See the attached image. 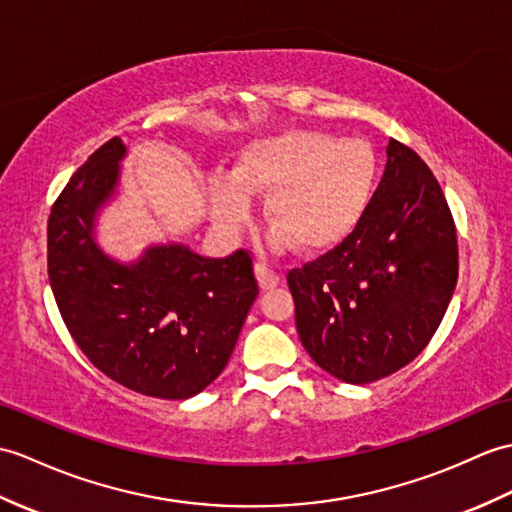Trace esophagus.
Masks as SVG:
<instances>
[{
	"label": "esophagus",
	"mask_w": 512,
	"mask_h": 512,
	"mask_svg": "<svg viewBox=\"0 0 512 512\" xmlns=\"http://www.w3.org/2000/svg\"><path fill=\"white\" fill-rule=\"evenodd\" d=\"M255 277H257V281H259V288L261 290H272V288H277L279 285V281H281V277H279V272H275L272 270L266 261H257L255 264Z\"/></svg>",
	"instance_id": "obj_1"
}]
</instances>
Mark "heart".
<instances>
[{
  "label": "heart",
  "mask_w": 512,
  "mask_h": 512,
  "mask_svg": "<svg viewBox=\"0 0 512 512\" xmlns=\"http://www.w3.org/2000/svg\"><path fill=\"white\" fill-rule=\"evenodd\" d=\"M377 185L379 157L366 139L285 128L246 141L231 176H209L207 200L213 220L235 229L253 216L251 196H266V220L275 224L268 244L325 255L360 227Z\"/></svg>",
  "instance_id": "heart-1"
}]
</instances>
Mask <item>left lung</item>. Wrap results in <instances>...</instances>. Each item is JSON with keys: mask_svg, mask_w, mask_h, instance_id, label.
<instances>
[{"mask_svg": "<svg viewBox=\"0 0 512 512\" xmlns=\"http://www.w3.org/2000/svg\"><path fill=\"white\" fill-rule=\"evenodd\" d=\"M366 218L347 242L288 275L310 358L347 384L399 371L427 347L454 296L456 227L417 152L390 139Z\"/></svg>", "mask_w": 512, "mask_h": 512, "instance_id": "8db88e82", "label": "left lung"}]
</instances>
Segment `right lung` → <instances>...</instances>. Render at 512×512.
<instances>
[{
	"mask_svg": "<svg viewBox=\"0 0 512 512\" xmlns=\"http://www.w3.org/2000/svg\"><path fill=\"white\" fill-rule=\"evenodd\" d=\"M126 146L106 141L71 176L47 220V275L69 334L113 382L148 397L189 399L227 366L257 299L246 251L202 257L183 242L120 261L98 218L120 194Z\"/></svg>",
	"mask_w": 512,
	"mask_h": 512,
	"instance_id": "right-lung-1",
	"label": "right lung"
}]
</instances>
